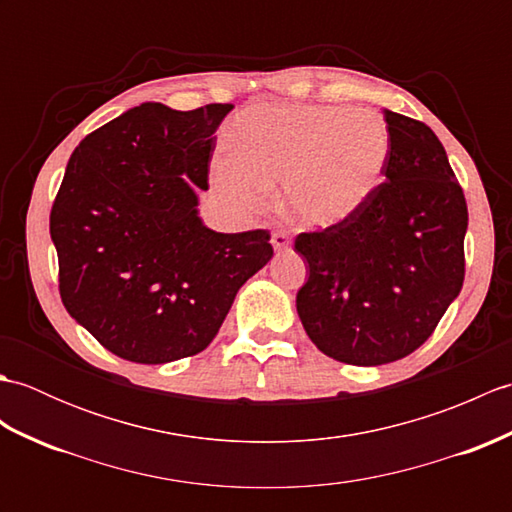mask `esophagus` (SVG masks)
Listing matches in <instances>:
<instances>
[{
  "mask_svg": "<svg viewBox=\"0 0 512 512\" xmlns=\"http://www.w3.org/2000/svg\"><path fill=\"white\" fill-rule=\"evenodd\" d=\"M270 244H273V248L277 250H286L288 248V244H290V239H288V233L286 231H275L273 235H270Z\"/></svg>",
  "mask_w": 512,
  "mask_h": 512,
  "instance_id": "esophagus-1",
  "label": "esophagus"
}]
</instances>
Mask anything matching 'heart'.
<instances>
[{"mask_svg":"<svg viewBox=\"0 0 512 512\" xmlns=\"http://www.w3.org/2000/svg\"><path fill=\"white\" fill-rule=\"evenodd\" d=\"M235 149L211 162L215 189L239 209H255L281 184L292 222L328 228L345 222L372 198L389 156L383 118L330 105H253L235 116Z\"/></svg>","mask_w":512,"mask_h":512,"instance_id":"heart-1","label":"heart"}]
</instances>
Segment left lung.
<instances>
[{"mask_svg":"<svg viewBox=\"0 0 512 512\" xmlns=\"http://www.w3.org/2000/svg\"><path fill=\"white\" fill-rule=\"evenodd\" d=\"M389 156L361 209L295 250L310 270L297 292L303 330L347 365L405 358L429 339L464 281L466 200L438 136L383 110Z\"/></svg>","mask_w":512,"mask_h":512,"instance_id":"obj_1","label":"left lung"}]
</instances>
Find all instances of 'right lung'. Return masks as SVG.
I'll return each mask as SVG.
<instances>
[{"label": "right lung", "mask_w": 512, "mask_h": 512, "mask_svg": "<svg viewBox=\"0 0 512 512\" xmlns=\"http://www.w3.org/2000/svg\"><path fill=\"white\" fill-rule=\"evenodd\" d=\"M231 110L143 103L85 136L65 167L50 213L61 301L125 361L202 352L273 257L266 231L217 233L198 211L213 134Z\"/></svg>", "instance_id": "right-lung-1"}]
</instances>
